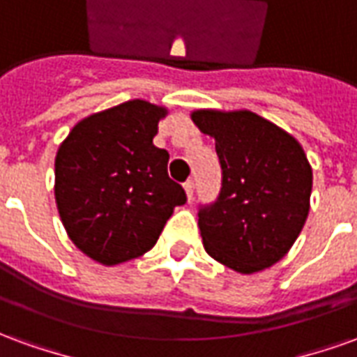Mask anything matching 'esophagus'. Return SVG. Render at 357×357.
Returning a JSON list of instances; mask_svg holds the SVG:
<instances>
[{
	"label": "esophagus",
	"mask_w": 357,
	"mask_h": 357,
	"mask_svg": "<svg viewBox=\"0 0 357 357\" xmlns=\"http://www.w3.org/2000/svg\"><path fill=\"white\" fill-rule=\"evenodd\" d=\"M183 189H185L187 199L191 201V199H193V193H195V181H193V179H189V181H185V183H183Z\"/></svg>",
	"instance_id": "1"
}]
</instances>
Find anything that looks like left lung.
Segmentation results:
<instances>
[{"instance_id": "1", "label": "left lung", "mask_w": 357, "mask_h": 357, "mask_svg": "<svg viewBox=\"0 0 357 357\" xmlns=\"http://www.w3.org/2000/svg\"><path fill=\"white\" fill-rule=\"evenodd\" d=\"M197 128L216 139L222 193L201 208L204 250L243 275L271 268L306 224L312 166L291 133L247 109H197Z\"/></svg>"}]
</instances>
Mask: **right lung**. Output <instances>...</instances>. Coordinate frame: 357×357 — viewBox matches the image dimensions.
Instances as JSON below:
<instances>
[{"instance_id":"add662e5","label":"right lung","mask_w":357,"mask_h":357,"mask_svg":"<svg viewBox=\"0 0 357 357\" xmlns=\"http://www.w3.org/2000/svg\"><path fill=\"white\" fill-rule=\"evenodd\" d=\"M162 105L132 99L74 126L55 156V202L68 239L102 266L139 258L160 237L183 187L153 145Z\"/></svg>"}]
</instances>
